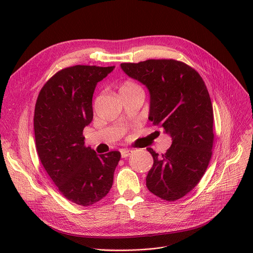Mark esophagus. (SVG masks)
<instances>
[{"instance_id": "34e87169", "label": "esophagus", "mask_w": 253, "mask_h": 253, "mask_svg": "<svg viewBox=\"0 0 253 253\" xmlns=\"http://www.w3.org/2000/svg\"><path fill=\"white\" fill-rule=\"evenodd\" d=\"M131 153H132V151H130V150H121V156H122V158H127V157H129Z\"/></svg>"}]
</instances>
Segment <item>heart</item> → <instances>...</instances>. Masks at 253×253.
Here are the masks:
<instances>
[{"label":"heart","instance_id":"heart-1","mask_svg":"<svg viewBox=\"0 0 253 253\" xmlns=\"http://www.w3.org/2000/svg\"><path fill=\"white\" fill-rule=\"evenodd\" d=\"M140 87L133 81H124L121 86H120V93L128 92V91H134L139 90Z\"/></svg>","mask_w":253,"mask_h":253}]
</instances>
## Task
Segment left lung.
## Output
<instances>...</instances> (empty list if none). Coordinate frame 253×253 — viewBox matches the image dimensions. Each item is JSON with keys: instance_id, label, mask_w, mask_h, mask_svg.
<instances>
[{"instance_id": "obj_1", "label": "left lung", "mask_w": 253, "mask_h": 253, "mask_svg": "<svg viewBox=\"0 0 253 253\" xmlns=\"http://www.w3.org/2000/svg\"><path fill=\"white\" fill-rule=\"evenodd\" d=\"M121 68L149 89V120L172 138L165 154L147 149L154 159L147 187L163 200L176 201L199 183L211 159L213 109L206 85L197 71L174 59L121 63Z\"/></svg>"}]
</instances>
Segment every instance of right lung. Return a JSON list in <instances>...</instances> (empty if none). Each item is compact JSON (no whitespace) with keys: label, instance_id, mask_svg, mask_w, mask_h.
<instances>
[{"label":"right lung","instance_id":"obj_1","mask_svg":"<svg viewBox=\"0 0 253 253\" xmlns=\"http://www.w3.org/2000/svg\"><path fill=\"white\" fill-rule=\"evenodd\" d=\"M115 66L74 65L51 77L39 93L34 116L37 152L59 192L71 202L90 206L110 192L121 154L97 155L86 148L83 130L93 119L97 83Z\"/></svg>","mask_w":253,"mask_h":253}]
</instances>
